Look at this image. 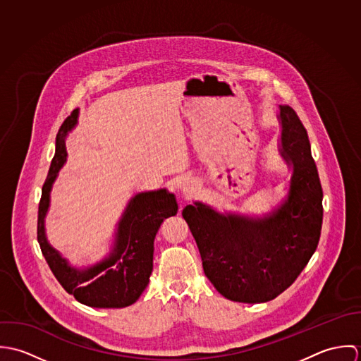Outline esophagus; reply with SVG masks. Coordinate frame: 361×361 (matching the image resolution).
<instances>
[{
    "label": "esophagus",
    "instance_id": "obj_1",
    "mask_svg": "<svg viewBox=\"0 0 361 361\" xmlns=\"http://www.w3.org/2000/svg\"><path fill=\"white\" fill-rule=\"evenodd\" d=\"M195 189H196V185L193 180H185L182 185H180V190L183 195L186 196H190L195 193Z\"/></svg>",
    "mask_w": 361,
    "mask_h": 361
}]
</instances>
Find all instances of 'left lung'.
I'll return each mask as SVG.
<instances>
[{
	"label": "left lung",
	"mask_w": 361,
	"mask_h": 361,
	"mask_svg": "<svg viewBox=\"0 0 361 361\" xmlns=\"http://www.w3.org/2000/svg\"><path fill=\"white\" fill-rule=\"evenodd\" d=\"M279 153L293 172L286 200L264 216L219 214L200 202L182 211L214 288L239 303H265L286 290L314 255L322 188L309 136L295 109L279 106Z\"/></svg>",
	"instance_id": "8db88e82"
}]
</instances>
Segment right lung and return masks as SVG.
Listing matches in <instances>:
<instances>
[{"mask_svg": "<svg viewBox=\"0 0 361 361\" xmlns=\"http://www.w3.org/2000/svg\"><path fill=\"white\" fill-rule=\"evenodd\" d=\"M79 109L61 125L55 155L43 185L37 218V240L52 274L79 303L96 309H122L133 305L149 285L153 271L154 238L162 221L176 215L178 203L166 189L135 195L125 208L108 257L87 268H75L47 240L44 219L50 207L52 183L66 161L65 139L78 123Z\"/></svg>", "mask_w": 361, "mask_h": 361, "instance_id": "add662e5", "label": "right lung"}]
</instances>
